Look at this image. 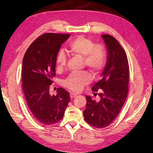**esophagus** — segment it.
Here are the masks:
<instances>
[{
    "label": "esophagus",
    "mask_w": 153,
    "mask_h": 153,
    "mask_svg": "<svg viewBox=\"0 0 153 153\" xmlns=\"http://www.w3.org/2000/svg\"><path fill=\"white\" fill-rule=\"evenodd\" d=\"M77 96V94H75V93H70V98H71V99H73V98H76V97Z\"/></svg>",
    "instance_id": "34e87169"
}]
</instances>
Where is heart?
<instances>
[{
	"label": "heart",
	"instance_id": "obj_1",
	"mask_svg": "<svg viewBox=\"0 0 153 153\" xmlns=\"http://www.w3.org/2000/svg\"><path fill=\"white\" fill-rule=\"evenodd\" d=\"M69 52L73 55L83 59L85 65L94 74H98L105 65L106 53L103 46L94 45L91 39L84 36H78L68 45ZM66 55L62 50L59 51L55 60V66L58 71L65 67ZM92 81V76L87 71L71 73L63 81V85L73 92H80L83 87Z\"/></svg>",
	"mask_w": 153,
	"mask_h": 153
}]
</instances>
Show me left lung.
Instances as JSON below:
<instances>
[{
    "label": "left lung",
    "instance_id": "1",
    "mask_svg": "<svg viewBox=\"0 0 153 153\" xmlns=\"http://www.w3.org/2000/svg\"><path fill=\"white\" fill-rule=\"evenodd\" d=\"M101 36L107 49V62L102 78L92 87V91H100V100L97 102L86 96V108L83 112L85 121L96 128L108 126L117 117L126 101L129 82V64L124 50L113 36Z\"/></svg>",
    "mask_w": 153,
    "mask_h": 153
}]
</instances>
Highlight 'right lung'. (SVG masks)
<instances>
[{
  "mask_svg": "<svg viewBox=\"0 0 153 153\" xmlns=\"http://www.w3.org/2000/svg\"><path fill=\"white\" fill-rule=\"evenodd\" d=\"M69 36L45 33L32 43L23 59L22 87L27 105L37 121L46 125L61 121L70 101L69 93L62 87L55 96L49 92L55 76L56 57Z\"/></svg>",
  "mask_w": 153,
  "mask_h": 153,
  "instance_id": "1",
  "label": "right lung"
}]
</instances>
